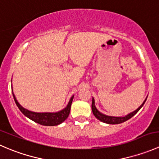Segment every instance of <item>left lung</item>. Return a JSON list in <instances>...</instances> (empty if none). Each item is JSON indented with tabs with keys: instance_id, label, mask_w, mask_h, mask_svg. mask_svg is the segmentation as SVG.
Listing matches in <instances>:
<instances>
[{
	"instance_id": "1",
	"label": "left lung",
	"mask_w": 159,
	"mask_h": 159,
	"mask_svg": "<svg viewBox=\"0 0 159 159\" xmlns=\"http://www.w3.org/2000/svg\"><path fill=\"white\" fill-rule=\"evenodd\" d=\"M145 101H146V99L144 101V102L142 103V105H141V106L139 107L138 109H136L135 111H134L131 112V113L129 114V115H126V116H125V117H111V116H108V115H103V114H102L101 112H99L97 110V108H95V106H94V98H92L91 109H92V112H93V114H94V116H95V118H97L98 119L100 120L101 121H102V122L107 123V124L116 125V124H120V123H122V122H124V121H126L127 120L130 119L131 117L134 116V115H135V114L137 113V112L141 109V108L143 106V105L145 104Z\"/></svg>"
}]
</instances>
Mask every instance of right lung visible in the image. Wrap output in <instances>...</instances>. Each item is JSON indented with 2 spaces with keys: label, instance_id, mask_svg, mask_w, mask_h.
I'll list each match as a JSON object with an SVG mask.
<instances>
[{
  "label": "right lung",
  "instance_id": "1",
  "mask_svg": "<svg viewBox=\"0 0 159 159\" xmlns=\"http://www.w3.org/2000/svg\"><path fill=\"white\" fill-rule=\"evenodd\" d=\"M14 96V102H15L16 105L18 107L20 111L30 118L32 121H35V122L38 123V124L41 125L45 126H54L57 125L61 124L65 120L67 119L70 114V105H71L72 101H73L74 96L70 98L68 105L65 109L61 110V111L56 112V113H37V112H32L30 111L25 109L23 107L20 105V104L17 102V99L15 98V96L13 94Z\"/></svg>",
  "mask_w": 159,
  "mask_h": 159
}]
</instances>
